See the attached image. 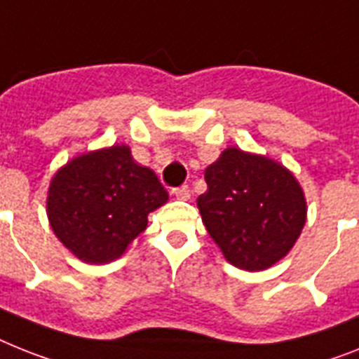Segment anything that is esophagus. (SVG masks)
Returning a JSON list of instances; mask_svg holds the SVG:
<instances>
[{
	"label": "esophagus",
	"mask_w": 359,
	"mask_h": 359,
	"mask_svg": "<svg viewBox=\"0 0 359 359\" xmlns=\"http://www.w3.org/2000/svg\"><path fill=\"white\" fill-rule=\"evenodd\" d=\"M170 194H172L174 198H177V200H189V198H191V189L187 185L176 187V189L170 191Z\"/></svg>",
	"instance_id": "esophagus-1"
}]
</instances>
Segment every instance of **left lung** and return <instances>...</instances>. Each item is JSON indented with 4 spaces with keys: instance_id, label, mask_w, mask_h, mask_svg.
<instances>
[{
    "instance_id": "1",
    "label": "left lung",
    "mask_w": 359,
    "mask_h": 359,
    "mask_svg": "<svg viewBox=\"0 0 359 359\" xmlns=\"http://www.w3.org/2000/svg\"><path fill=\"white\" fill-rule=\"evenodd\" d=\"M205 182L198 209L231 264L260 271L288 255L306 222L303 189L288 168L231 147L205 168Z\"/></svg>"
}]
</instances>
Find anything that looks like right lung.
<instances>
[{
    "label": "right lung",
    "mask_w": 359,
    "mask_h": 359,
    "mask_svg": "<svg viewBox=\"0 0 359 359\" xmlns=\"http://www.w3.org/2000/svg\"><path fill=\"white\" fill-rule=\"evenodd\" d=\"M168 200L158 176L114 144L71 159L51 180L47 218L55 235L88 264L119 259Z\"/></svg>",
    "instance_id": "obj_1"
}]
</instances>
